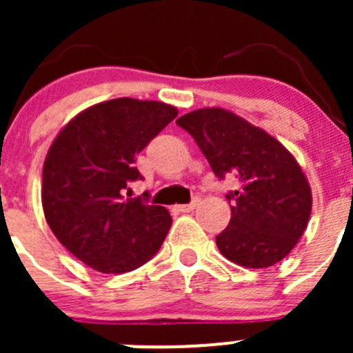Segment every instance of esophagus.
Returning <instances> with one entry per match:
<instances>
[{
  "label": "esophagus",
  "instance_id": "34e87169",
  "mask_svg": "<svg viewBox=\"0 0 353 353\" xmlns=\"http://www.w3.org/2000/svg\"><path fill=\"white\" fill-rule=\"evenodd\" d=\"M198 203H199V199H198V198H194L193 201L188 203V205H177V210H179V212H183V213L193 212V210L196 208V206H198Z\"/></svg>",
  "mask_w": 353,
  "mask_h": 353
}]
</instances>
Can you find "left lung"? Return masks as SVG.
<instances>
[{
  "label": "left lung",
  "mask_w": 353,
  "mask_h": 353,
  "mask_svg": "<svg viewBox=\"0 0 353 353\" xmlns=\"http://www.w3.org/2000/svg\"><path fill=\"white\" fill-rule=\"evenodd\" d=\"M188 131L216 177L236 174L239 190L230 222L216 236L229 261L268 268L287 258L307 227L311 186L295 157L276 138L222 108L188 112L176 121Z\"/></svg>",
  "instance_id": "left-lung-1"
}]
</instances>
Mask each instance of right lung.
Returning a JSON list of instances; mask_svg holds the SVG:
<instances>
[{"label": "right lung", "instance_id": "add662e5", "mask_svg": "<svg viewBox=\"0 0 353 353\" xmlns=\"http://www.w3.org/2000/svg\"><path fill=\"white\" fill-rule=\"evenodd\" d=\"M176 116L163 102L112 99L77 114L49 147L41 190L46 222L90 268L131 272L162 245L169 212L124 193L141 177L134 157Z\"/></svg>", "mask_w": 353, "mask_h": 353}]
</instances>
